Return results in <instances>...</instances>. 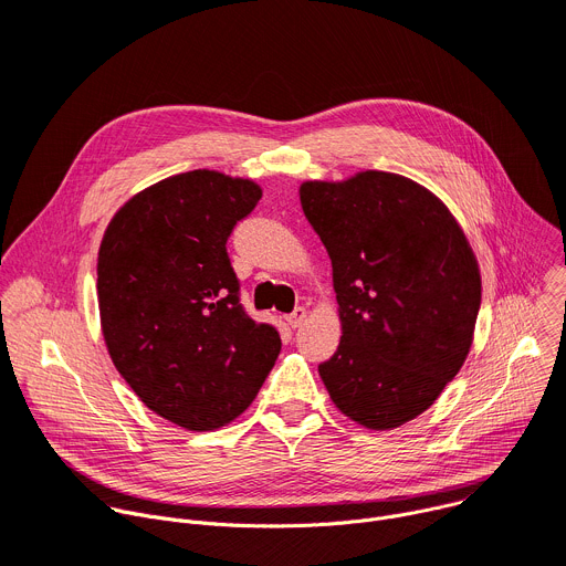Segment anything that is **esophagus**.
Here are the masks:
<instances>
[{
  "mask_svg": "<svg viewBox=\"0 0 566 566\" xmlns=\"http://www.w3.org/2000/svg\"><path fill=\"white\" fill-rule=\"evenodd\" d=\"M305 317H307V310L303 307V305H298V307H294L290 315H287V324L292 326V328H298L303 322H305Z\"/></svg>",
  "mask_w": 566,
  "mask_h": 566,
  "instance_id": "esophagus-1",
  "label": "esophagus"
}]
</instances>
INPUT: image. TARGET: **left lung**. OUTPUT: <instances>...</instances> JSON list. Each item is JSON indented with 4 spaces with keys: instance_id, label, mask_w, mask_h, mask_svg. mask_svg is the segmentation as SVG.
<instances>
[{
    "instance_id": "8db88e82",
    "label": "left lung",
    "mask_w": 566,
    "mask_h": 566,
    "mask_svg": "<svg viewBox=\"0 0 566 566\" xmlns=\"http://www.w3.org/2000/svg\"><path fill=\"white\" fill-rule=\"evenodd\" d=\"M301 207L328 249L342 317L322 380L342 413L394 429L431 407L468 357L481 305L472 249L441 200L394 172L305 181Z\"/></svg>"
}]
</instances>
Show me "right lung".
Returning a JSON list of instances; mask_svg holds the SVG:
<instances>
[{"label":"right lung","mask_w":566,"mask_h":566,"mask_svg":"<svg viewBox=\"0 0 566 566\" xmlns=\"http://www.w3.org/2000/svg\"><path fill=\"white\" fill-rule=\"evenodd\" d=\"M261 188L216 170L168 177L125 205L98 249L109 357L142 402L191 431L240 416L261 391L281 335L240 303L227 254Z\"/></svg>","instance_id":"right-lung-1"}]
</instances>
